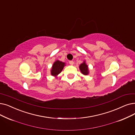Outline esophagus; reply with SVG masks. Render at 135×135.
<instances>
[{
  "label": "esophagus",
  "mask_w": 135,
  "mask_h": 135,
  "mask_svg": "<svg viewBox=\"0 0 135 135\" xmlns=\"http://www.w3.org/2000/svg\"><path fill=\"white\" fill-rule=\"evenodd\" d=\"M69 63L70 64H71V65H73V64H74V62L73 61H70L69 62Z\"/></svg>",
  "instance_id": "34e87169"
}]
</instances>
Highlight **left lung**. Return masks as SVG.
<instances>
[{"label":"left lung","instance_id":"left-lung-1","mask_svg":"<svg viewBox=\"0 0 135 135\" xmlns=\"http://www.w3.org/2000/svg\"><path fill=\"white\" fill-rule=\"evenodd\" d=\"M79 68L81 73L83 75H87L88 74H89V68H88V65L86 64L85 61H84L83 63L80 64Z\"/></svg>","mask_w":135,"mask_h":135}]
</instances>
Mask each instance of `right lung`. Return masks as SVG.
<instances>
[{
  "instance_id": "obj_1",
  "label": "right lung",
  "mask_w": 135,
  "mask_h": 135,
  "mask_svg": "<svg viewBox=\"0 0 135 135\" xmlns=\"http://www.w3.org/2000/svg\"><path fill=\"white\" fill-rule=\"evenodd\" d=\"M65 66L66 63L64 62L59 60H56L52 66L51 69V74L52 76L57 77V76L62 72L64 67Z\"/></svg>"
}]
</instances>
